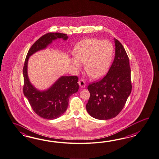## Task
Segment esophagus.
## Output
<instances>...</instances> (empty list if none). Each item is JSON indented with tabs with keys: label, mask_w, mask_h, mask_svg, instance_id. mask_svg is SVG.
Returning <instances> with one entry per match:
<instances>
[{
	"label": "esophagus",
	"mask_w": 159,
	"mask_h": 159,
	"mask_svg": "<svg viewBox=\"0 0 159 159\" xmlns=\"http://www.w3.org/2000/svg\"><path fill=\"white\" fill-rule=\"evenodd\" d=\"M78 84L82 88H84L86 85L85 82L83 80H80L79 81H78Z\"/></svg>",
	"instance_id": "34e87169"
}]
</instances>
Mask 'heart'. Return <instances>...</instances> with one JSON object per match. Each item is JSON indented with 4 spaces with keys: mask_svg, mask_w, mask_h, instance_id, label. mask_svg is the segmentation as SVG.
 Wrapping results in <instances>:
<instances>
[{
    "mask_svg": "<svg viewBox=\"0 0 159 159\" xmlns=\"http://www.w3.org/2000/svg\"><path fill=\"white\" fill-rule=\"evenodd\" d=\"M113 45L108 40L87 39L79 43L74 49V67L79 69L84 64L86 73L92 78H100L110 67L113 55Z\"/></svg>",
    "mask_w": 159,
    "mask_h": 159,
    "instance_id": "1",
    "label": "heart"
}]
</instances>
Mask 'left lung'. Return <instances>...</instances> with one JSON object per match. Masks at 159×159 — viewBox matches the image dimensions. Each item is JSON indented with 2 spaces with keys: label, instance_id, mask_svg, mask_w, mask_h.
<instances>
[{
  "label": "left lung",
  "instance_id": "1",
  "mask_svg": "<svg viewBox=\"0 0 159 159\" xmlns=\"http://www.w3.org/2000/svg\"><path fill=\"white\" fill-rule=\"evenodd\" d=\"M115 55L106 76L90 84V98L86 108L91 116L107 120L122 110L132 89L129 59L122 44L114 39Z\"/></svg>",
  "mask_w": 159,
  "mask_h": 159
}]
</instances>
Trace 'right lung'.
<instances>
[{
    "label": "right lung",
    "mask_w": 159,
    "mask_h": 159,
    "mask_svg": "<svg viewBox=\"0 0 159 159\" xmlns=\"http://www.w3.org/2000/svg\"><path fill=\"white\" fill-rule=\"evenodd\" d=\"M68 36L61 33H48L40 37L29 50L23 68V92L34 112L41 118L55 119L65 112L69 106L70 96L79 89L77 76H62L44 91L37 89L32 85L28 75V61L29 57L41 49H45L53 40Z\"/></svg>",
    "instance_id": "right-lung-1"
}]
</instances>
